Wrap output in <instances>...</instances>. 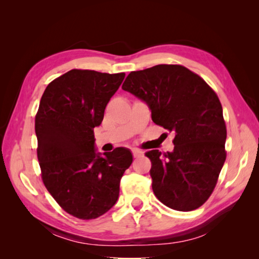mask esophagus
<instances>
[{"mask_svg": "<svg viewBox=\"0 0 259 259\" xmlns=\"http://www.w3.org/2000/svg\"><path fill=\"white\" fill-rule=\"evenodd\" d=\"M133 155H134L135 158H138V157L144 155V152H142V151L139 150V149H134V150H133Z\"/></svg>", "mask_w": 259, "mask_h": 259, "instance_id": "obj_1", "label": "esophagus"}]
</instances>
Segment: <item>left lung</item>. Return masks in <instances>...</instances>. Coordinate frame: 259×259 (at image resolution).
<instances>
[{
    "mask_svg": "<svg viewBox=\"0 0 259 259\" xmlns=\"http://www.w3.org/2000/svg\"><path fill=\"white\" fill-rule=\"evenodd\" d=\"M122 89L146 102L153 122L175 135L171 152H146L156 197L175 210L199 208L226 160L227 131L217 95L199 75L177 64L134 71Z\"/></svg>",
    "mask_w": 259,
    "mask_h": 259,
    "instance_id": "1",
    "label": "left lung"
}]
</instances>
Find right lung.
I'll return each instance as SVG.
<instances>
[{"label":"right lung","mask_w":259,"mask_h":259,"mask_svg":"<svg viewBox=\"0 0 259 259\" xmlns=\"http://www.w3.org/2000/svg\"><path fill=\"white\" fill-rule=\"evenodd\" d=\"M124 73L70 70L53 80L35 117L37 159L48 191L68 213L95 219L117 202L120 180L133 163L123 147L98 152L95 130Z\"/></svg>","instance_id":"right-lung-1"}]
</instances>
